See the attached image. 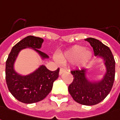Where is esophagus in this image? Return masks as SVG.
<instances>
[{
    "label": "esophagus",
    "instance_id": "obj_1",
    "mask_svg": "<svg viewBox=\"0 0 120 120\" xmlns=\"http://www.w3.org/2000/svg\"><path fill=\"white\" fill-rule=\"evenodd\" d=\"M66 71V70L65 69H64V68H61L60 69V71H59V74L60 75H62V74H63V73H64Z\"/></svg>",
    "mask_w": 120,
    "mask_h": 120
}]
</instances>
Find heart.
<instances>
[{"mask_svg":"<svg viewBox=\"0 0 120 120\" xmlns=\"http://www.w3.org/2000/svg\"><path fill=\"white\" fill-rule=\"evenodd\" d=\"M93 57V53L90 50L85 49L81 46H75L66 52L59 54V60L61 63L66 64L68 62L77 59V65L83 67L87 65Z\"/></svg>","mask_w":120,"mask_h":120,"instance_id":"b5f03b06","label":"heart"}]
</instances>
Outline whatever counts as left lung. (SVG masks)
Returning <instances> with one entry per match:
<instances>
[{
    "label": "left lung",
    "instance_id": "8db88e82",
    "mask_svg": "<svg viewBox=\"0 0 120 120\" xmlns=\"http://www.w3.org/2000/svg\"><path fill=\"white\" fill-rule=\"evenodd\" d=\"M85 40L93 47L94 56L104 60L106 73L101 80L91 81L86 77V69L71 71L74 80L69 85L68 91L75 102L92 106L103 101L111 91L114 81L115 60L110 49L100 41L91 37Z\"/></svg>",
    "mask_w": 120,
    "mask_h": 120
}]
</instances>
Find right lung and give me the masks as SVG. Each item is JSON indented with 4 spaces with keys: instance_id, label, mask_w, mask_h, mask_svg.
<instances>
[{
    "instance_id": "right-lung-1",
    "label": "right lung",
    "mask_w": 120,
    "mask_h": 120,
    "mask_svg": "<svg viewBox=\"0 0 120 120\" xmlns=\"http://www.w3.org/2000/svg\"><path fill=\"white\" fill-rule=\"evenodd\" d=\"M43 39L29 36L21 40L12 47L6 62V81L11 94L18 100L26 104L42 101L52 89L54 81L58 77L60 69L50 71L42 65L35 71L27 75L18 74L14 68L16 58L22 50L31 48L39 54L42 59L49 58L46 54L39 50Z\"/></svg>"
}]
</instances>
